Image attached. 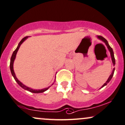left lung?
Masks as SVG:
<instances>
[{"label":"left lung","mask_w":125,"mask_h":125,"mask_svg":"<svg viewBox=\"0 0 125 125\" xmlns=\"http://www.w3.org/2000/svg\"><path fill=\"white\" fill-rule=\"evenodd\" d=\"M97 38H98V39H99L101 40V41H102L103 42H104L105 43L106 46H107V48L108 49V50H109V51H110V54H111V59H112V63H113L114 66V65H115V60L114 54L113 50H112V49L111 48V46H110V45H109L108 42V41H107V40H106V39H105V38H103V36H97ZM114 71H115V68H114L113 69V70H112V73H111V74L110 75V76H109L108 79V80L107 81V82H106L105 83H104V84H103V85L102 86H101V88H102V87H104V86H105V85H107V84L109 82H110V81L111 80V79H112V76H113L114 73Z\"/></svg>","instance_id":"left-lung-1"}]
</instances>
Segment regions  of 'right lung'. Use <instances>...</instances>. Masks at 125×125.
<instances>
[{
	"label": "right lung",
	"mask_w": 125,
	"mask_h": 125,
	"mask_svg": "<svg viewBox=\"0 0 125 125\" xmlns=\"http://www.w3.org/2000/svg\"><path fill=\"white\" fill-rule=\"evenodd\" d=\"M28 38V36H26L25 38H24L23 39L21 40V41H20V42L19 43V44H18V45L17 46V47L16 49L14 51V52L13 53V54L11 55V59H10V71H11V74L13 75L15 81L17 82V83L19 84V85L21 86L22 88H23L24 89H25L26 90H28L29 91V92H32V93H43V92H45L48 89L49 87H47V88H45V89H41V90H35V89H33L32 88H30V87H27V86H26L25 85H24V84H22V83L20 81H18L17 78L16 76H15V73H14V70H13V64H14V60L15 58V57H16V54H17V53L18 49H19L20 46H21V44L23 42H24V41H25L26 39H27V38Z\"/></svg>",
	"instance_id": "1"
}]
</instances>
